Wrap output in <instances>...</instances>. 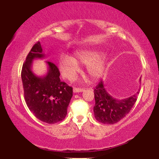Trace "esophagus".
Segmentation results:
<instances>
[{
    "instance_id": "1",
    "label": "esophagus",
    "mask_w": 159,
    "mask_h": 159,
    "mask_svg": "<svg viewBox=\"0 0 159 159\" xmlns=\"http://www.w3.org/2000/svg\"><path fill=\"white\" fill-rule=\"evenodd\" d=\"M73 91L74 93H79V92H83L84 91L83 89H79V88H74Z\"/></svg>"
}]
</instances>
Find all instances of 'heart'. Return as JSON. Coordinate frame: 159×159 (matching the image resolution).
<instances>
[{
    "mask_svg": "<svg viewBox=\"0 0 159 159\" xmlns=\"http://www.w3.org/2000/svg\"><path fill=\"white\" fill-rule=\"evenodd\" d=\"M78 64L86 66L88 75L93 80L100 79L105 74V61L99 52L85 51L76 53L73 57L62 54L59 58L60 72L68 80H73L79 72Z\"/></svg>",
    "mask_w": 159,
    "mask_h": 159,
    "instance_id": "1",
    "label": "heart"
}]
</instances>
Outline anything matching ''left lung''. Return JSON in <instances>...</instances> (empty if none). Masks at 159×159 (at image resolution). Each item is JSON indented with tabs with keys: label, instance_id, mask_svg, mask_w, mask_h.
<instances>
[{
	"label": "left lung",
	"instance_id": "1",
	"mask_svg": "<svg viewBox=\"0 0 159 159\" xmlns=\"http://www.w3.org/2000/svg\"><path fill=\"white\" fill-rule=\"evenodd\" d=\"M141 80V79H140ZM95 105L93 113L96 119L103 124L113 125L128 114L137 100V93L124 99H116L107 93L103 82L98 83L93 90Z\"/></svg>",
	"mask_w": 159,
	"mask_h": 159
}]
</instances>
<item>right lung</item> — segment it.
<instances>
[{
  "label": "right lung",
  "mask_w": 159,
  "mask_h": 159,
  "mask_svg": "<svg viewBox=\"0 0 159 159\" xmlns=\"http://www.w3.org/2000/svg\"><path fill=\"white\" fill-rule=\"evenodd\" d=\"M40 43H36L28 54L21 70L24 98L31 112L40 121L54 124L63 120L73 96V89L60 79V70L53 62L47 61L48 72L36 76L32 63L36 58H43Z\"/></svg>",
  "instance_id": "add662e5"
}]
</instances>
